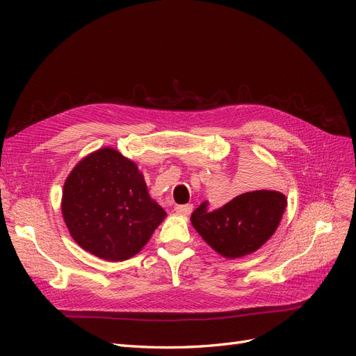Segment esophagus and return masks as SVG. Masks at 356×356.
<instances>
[{
    "label": "esophagus",
    "mask_w": 356,
    "mask_h": 356,
    "mask_svg": "<svg viewBox=\"0 0 356 356\" xmlns=\"http://www.w3.org/2000/svg\"><path fill=\"white\" fill-rule=\"evenodd\" d=\"M175 211L179 215H190L193 212V204H177Z\"/></svg>",
    "instance_id": "1"
}]
</instances>
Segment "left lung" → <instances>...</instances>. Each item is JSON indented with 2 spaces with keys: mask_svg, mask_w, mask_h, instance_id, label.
<instances>
[{
  "mask_svg": "<svg viewBox=\"0 0 356 356\" xmlns=\"http://www.w3.org/2000/svg\"><path fill=\"white\" fill-rule=\"evenodd\" d=\"M286 197L273 190H255L236 196L218 209L203 202L191 213V224L215 251L238 258L257 251L276 232Z\"/></svg>",
  "mask_w": 356,
  "mask_h": 356,
  "instance_id": "obj_1",
  "label": "left lung"
}]
</instances>
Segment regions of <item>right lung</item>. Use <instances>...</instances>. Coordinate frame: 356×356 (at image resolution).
<instances>
[{
    "mask_svg": "<svg viewBox=\"0 0 356 356\" xmlns=\"http://www.w3.org/2000/svg\"><path fill=\"white\" fill-rule=\"evenodd\" d=\"M62 213L74 241L108 261L138 254L166 217L136 165L113 148L74 168L63 186Z\"/></svg>",
    "mask_w": 356,
    "mask_h": 356,
    "instance_id": "1",
    "label": "right lung"
}]
</instances>
